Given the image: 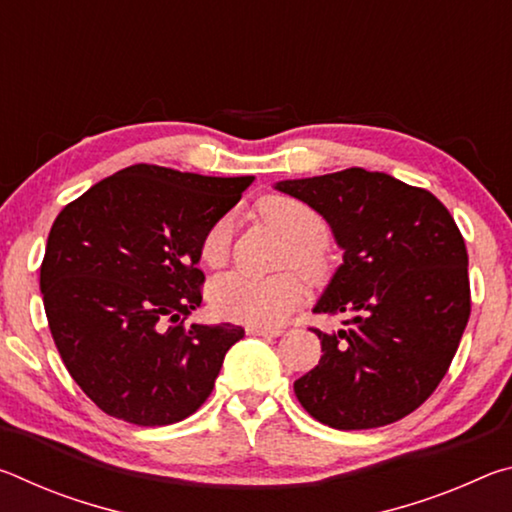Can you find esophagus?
I'll list each match as a JSON object with an SVG mask.
<instances>
[{
	"label": "esophagus",
	"instance_id": "34e87169",
	"mask_svg": "<svg viewBox=\"0 0 512 512\" xmlns=\"http://www.w3.org/2000/svg\"><path fill=\"white\" fill-rule=\"evenodd\" d=\"M248 336H280L282 329H271V327H257V325H248L246 327Z\"/></svg>",
	"mask_w": 512,
	"mask_h": 512
}]
</instances>
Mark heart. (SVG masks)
<instances>
[{"label":"heart","instance_id":"1","mask_svg":"<svg viewBox=\"0 0 512 512\" xmlns=\"http://www.w3.org/2000/svg\"><path fill=\"white\" fill-rule=\"evenodd\" d=\"M257 214L268 228L289 241L287 262L307 277H320L327 268V257L320 246L325 223L307 203L291 196H266L257 205ZM230 221L219 219L205 232L201 259L205 266L219 268L230 255ZM212 307L221 316L257 327H275L289 318L305 298V282L296 273L271 277H250L244 273H225L210 284Z\"/></svg>","mask_w":512,"mask_h":512}]
</instances>
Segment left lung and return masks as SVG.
<instances>
[{
    "instance_id": "8db88e82",
    "label": "left lung",
    "mask_w": 512,
    "mask_h": 512,
    "mask_svg": "<svg viewBox=\"0 0 512 512\" xmlns=\"http://www.w3.org/2000/svg\"><path fill=\"white\" fill-rule=\"evenodd\" d=\"M275 189L323 216L343 264L316 314H348L325 334L318 366L293 384L311 418L334 429L402 420L436 391L470 318L467 250L427 189L359 167L280 180Z\"/></svg>"
}]
</instances>
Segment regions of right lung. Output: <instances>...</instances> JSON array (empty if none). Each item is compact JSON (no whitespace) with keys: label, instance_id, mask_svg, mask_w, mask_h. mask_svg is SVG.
I'll return each mask as SVG.
<instances>
[{"label":"right lung","instance_id":"right-lung-1","mask_svg":"<svg viewBox=\"0 0 512 512\" xmlns=\"http://www.w3.org/2000/svg\"><path fill=\"white\" fill-rule=\"evenodd\" d=\"M253 180L133 164L56 216L40 268L49 329L69 375L112 418L164 427L210 397L244 327L183 316L203 300L205 232Z\"/></svg>","mask_w":512,"mask_h":512}]
</instances>
